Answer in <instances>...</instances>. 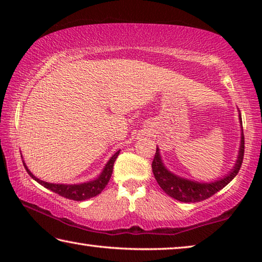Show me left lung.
Segmentation results:
<instances>
[{"label":"left lung","instance_id":"1","mask_svg":"<svg viewBox=\"0 0 262 262\" xmlns=\"http://www.w3.org/2000/svg\"><path fill=\"white\" fill-rule=\"evenodd\" d=\"M239 111V110H238ZM239 122H241V145H239L238 156L231 171L228 172L223 178H219L217 180L210 181V183H203V181L190 180L184 177L171 172L163 163V159L159 152V148L156 149L154 161H152V172L155 178H156L158 185L165 192L168 196L176 199L181 202H199L210 198L215 193L224 188L230 181L241 170L243 158H244V133H243V122L242 115L239 112Z\"/></svg>","mask_w":262,"mask_h":262}]
</instances>
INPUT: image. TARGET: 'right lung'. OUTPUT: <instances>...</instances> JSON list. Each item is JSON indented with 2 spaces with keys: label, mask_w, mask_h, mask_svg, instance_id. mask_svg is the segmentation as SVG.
I'll list each match as a JSON object with an SVG mask.
<instances>
[{
  "label": "right lung",
  "mask_w": 262,
  "mask_h": 262,
  "mask_svg": "<svg viewBox=\"0 0 262 262\" xmlns=\"http://www.w3.org/2000/svg\"><path fill=\"white\" fill-rule=\"evenodd\" d=\"M119 152L120 150H118L112 157L108 159V162L105 164V166L103 168V171L100 172V174L97 177V178L92 179L90 181H86V183H82V184H54V183H47V181L40 180L37 178L32 172L29 170V167L26 166V164L23 161L24 167L30 177L37 181V183L40 184L43 187H46L47 189L52 190L56 194L61 195L66 199H70V200L74 201H83V200H88V199L94 198L96 195H98L101 193L106 185L110 181L111 176H112L113 172V165L117 157L119 156Z\"/></svg>",
  "instance_id": "right-lung-1"
}]
</instances>
